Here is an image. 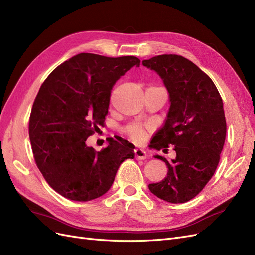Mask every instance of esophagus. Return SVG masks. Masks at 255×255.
Listing matches in <instances>:
<instances>
[{
    "label": "esophagus",
    "mask_w": 255,
    "mask_h": 255,
    "mask_svg": "<svg viewBox=\"0 0 255 255\" xmlns=\"http://www.w3.org/2000/svg\"><path fill=\"white\" fill-rule=\"evenodd\" d=\"M134 153H135V157L137 159H145L146 157H148V154H146V152L142 149H135L134 150Z\"/></svg>",
    "instance_id": "obj_1"
}]
</instances>
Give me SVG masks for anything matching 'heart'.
<instances>
[{"label": "heart", "instance_id": "obj_1", "mask_svg": "<svg viewBox=\"0 0 255 255\" xmlns=\"http://www.w3.org/2000/svg\"><path fill=\"white\" fill-rule=\"evenodd\" d=\"M127 133L129 136L130 139H133L136 142H140V141L144 140V138L146 136L144 128L139 125L129 126L127 128Z\"/></svg>", "mask_w": 255, "mask_h": 255}]
</instances>
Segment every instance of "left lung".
Segmentation results:
<instances>
[{
    "label": "left lung",
    "mask_w": 255,
    "mask_h": 255,
    "mask_svg": "<svg viewBox=\"0 0 255 255\" xmlns=\"http://www.w3.org/2000/svg\"><path fill=\"white\" fill-rule=\"evenodd\" d=\"M142 65L160 76L170 103L165 125L150 145L157 151L172 145L176 153L171 160L154 156L165 161L168 172L163 181L149 184V189L169 203L187 202L218 166L227 133L222 99L210 76L183 56L164 54Z\"/></svg>",
    "instance_id": "1"
}]
</instances>
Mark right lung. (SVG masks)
Masks as SVG:
<instances>
[{
  "label": "right lung",
  "instance_id": "obj_1",
  "mask_svg": "<svg viewBox=\"0 0 255 255\" xmlns=\"http://www.w3.org/2000/svg\"><path fill=\"white\" fill-rule=\"evenodd\" d=\"M140 60L80 53L54 69L43 82L29 117L35 161L45 181L63 197L86 202L110 190L133 143L107 140L100 152L86 144L109 113L111 92Z\"/></svg>",
  "mask_w": 255,
  "mask_h": 255
}]
</instances>
